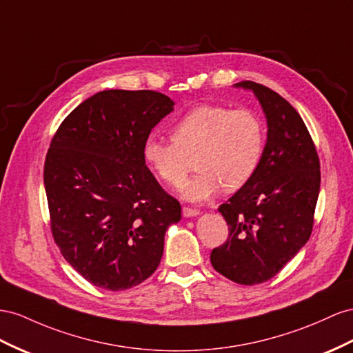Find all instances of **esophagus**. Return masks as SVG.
<instances>
[{
    "mask_svg": "<svg viewBox=\"0 0 353 353\" xmlns=\"http://www.w3.org/2000/svg\"><path fill=\"white\" fill-rule=\"evenodd\" d=\"M200 214V211L199 209H196V208H188V206H184L183 208V215L184 216H196V215H199Z\"/></svg>",
    "mask_w": 353,
    "mask_h": 353,
    "instance_id": "obj_1",
    "label": "esophagus"
}]
</instances>
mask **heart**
<instances>
[{"instance_id": "heart-1", "label": "heart", "mask_w": 353, "mask_h": 353, "mask_svg": "<svg viewBox=\"0 0 353 353\" xmlns=\"http://www.w3.org/2000/svg\"><path fill=\"white\" fill-rule=\"evenodd\" d=\"M170 139H145L142 154L147 165L161 183L176 187L185 179L194 159L199 172L181 193L192 202H203L223 185L237 190L255 175L265 132L261 119L251 110L199 105L175 123Z\"/></svg>"}]
</instances>
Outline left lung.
<instances>
[{"instance_id": "obj_1", "label": "left lung", "mask_w": 353, "mask_h": 353, "mask_svg": "<svg viewBox=\"0 0 353 353\" xmlns=\"http://www.w3.org/2000/svg\"><path fill=\"white\" fill-rule=\"evenodd\" d=\"M268 119V142L255 175L218 211L227 241L211 252L214 269L236 283H263L306 245L321 187V165L300 114L279 93L245 80Z\"/></svg>"}]
</instances>
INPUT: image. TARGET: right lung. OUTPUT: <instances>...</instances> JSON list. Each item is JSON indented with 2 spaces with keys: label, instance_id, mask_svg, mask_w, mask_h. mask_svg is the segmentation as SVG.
Instances as JSON below:
<instances>
[{
  "label": "right lung",
  "instance_id": "right-lung-1",
  "mask_svg": "<svg viewBox=\"0 0 353 353\" xmlns=\"http://www.w3.org/2000/svg\"><path fill=\"white\" fill-rule=\"evenodd\" d=\"M174 110L154 90H103L61 123L44 161L53 239L94 287L121 291L156 272L181 205L145 166L142 145Z\"/></svg>",
  "mask_w": 353,
  "mask_h": 353
}]
</instances>
